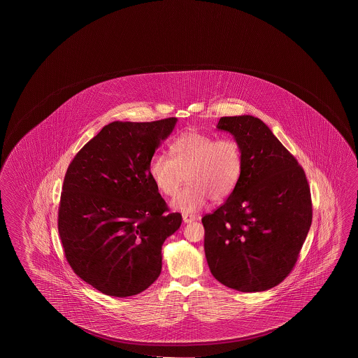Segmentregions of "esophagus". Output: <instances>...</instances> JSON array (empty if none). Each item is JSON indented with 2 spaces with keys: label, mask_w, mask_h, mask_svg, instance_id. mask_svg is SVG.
Returning <instances> with one entry per match:
<instances>
[{
  "label": "esophagus",
  "mask_w": 358,
  "mask_h": 358,
  "mask_svg": "<svg viewBox=\"0 0 358 358\" xmlns=\"http://www.w3.org/2000/svg\"><path fill=\"white\" fill-rule=\"evenodd\" d=\"M182 218H183V222L191 223L194 222V220H196V216L194 215H189V213H183Z\"/></svg>",
  "instance_id": "esophagus-1"
}]
</instances>
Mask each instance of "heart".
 Segmentation results:
<instances>
[{
	"instance_id": "obj_1",
	"label": "heart",
	"mask_w": 358,
	"mask_h": 358,
	"mask_svg": "<svg viewBox=\"0 0 358 358\" xmlns=\"http://www.w3.org/2000/svg\"><path fill=\"white\" fill-rule=\"evenodd\" d=\"M170 156L155 153L148 161V176L159 194H176L185 175L188 185L172 199V207L196 212L212 199H229L243 173V151L235 138H218L187 131L170 145Z\"/></svg>"
}]
</instances>
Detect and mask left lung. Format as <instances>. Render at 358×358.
Returning a JSON list of instances; mask_svg holds the SVG:
<instances>
[{
  "label": "left lung",
  "instance_id": "left-lung-1",
  "mask_svg": "<svg viewBox=\"0 0 358 358\" xmlns=\"http://www.w3.org/2000/svg\"><path fill=\"white\" fill-rule=\"evenodd\" d=\"M243 151L234 194L202 218L207 264L217 281L241 292L281 283L297 262L312 222L305 171L259 118L221 117Z\"/></svg>",
  "mask_w": 358,
  "mask_h": 358
}]
</instances>
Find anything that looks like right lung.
<instances>
[{
    "mask_svg": "<svg viewBox=\"0 0 358 358\" xmlns=\"http://www.w3.org/2000/svg\"><path fill=\"white\" fill-rule=\"evenodd\" d=\"M176 122L108 123L67 169L59 238L71 268L103 294L150 287L161 273L164 240L181 226L148 176V161Z\"/></svg>",
    "mask_w": 358,
    "mask_h": 358,
    "instance_id": "obj_1",
    "label": "right lung"
}]
</instances>
